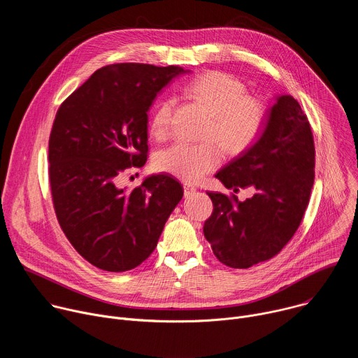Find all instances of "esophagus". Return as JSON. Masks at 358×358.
<instances>
[{
  "label": "esophagus",
  "mask_w": 358,
  "mask_h": 358,
  "mask_svg": "<svg viewBox=\"0 0 358 358\" xmlns=\"http://www.w3.org/2000/svg\"><path fill=\"white\" fill-rule=\"evenodd\" d=\"M195 191H196V188H195L192 184H189V182H184V195H185V196L192 195Z\"/></svg>",
  "instance_id": "esophagus-1"
}]
</instances>
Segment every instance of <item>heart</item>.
<instances>
[{
  "label": "heart",
  "instance_id": "b5f03b06",
  "mask_svg": "<svg viewBox=\"0 0 358 358\" xmlns=\"http://www.w3.org/2000/svg\"><path fill=\"white\" fill-rule=\"evenodd\" d=\"M187 92L206 106L213 122L207 136L217 138L229 155H238L257 141L265 130L268 120L266 103L245 94L243 83L225 72H208L187 85ZM176 100L169 96L159 101L151 116V133L166 138L171 131ZM215 140L201 143L176 141L163 148L156 166L184 181H198L222 162V148Z\"/></svg>",
  "mask_w": 358,
  "mask_h": 358
}]
</instances>
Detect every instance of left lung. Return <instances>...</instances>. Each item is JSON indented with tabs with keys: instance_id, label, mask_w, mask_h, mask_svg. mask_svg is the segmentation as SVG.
I'll list each match as a JSON object with an SVG mask.
<instances>
[{
	"instance_id": "left-lung-1",
	"label": "left lung",
	"mask_w": 358,
	"mask_h": 358,
	"mask_svg": "<svg viewBox=\"0 0 358 358\" xmlns=\"http://www.w3.org/2000/svg\"><path fill=\"white\" fill-rule=\"evenodd\" d=\"M315 140L299 101L276 99L258 141L242 151L215 177L250 198L208 192L214 211L203 235L220 262L246 269L272 259L297 231L315 182Z\"/></svg>"
}]
</instances>
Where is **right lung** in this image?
<instances>
[{"instance_id": "obj_1", "label": "right lung", "mask_w": 358, "mask_h": 358, "mask_svg": "<svg viewBox=\"0 0 358 358\" xmlns=\"http://www.w3.org/2000/svg\"><path fill=\"white\" fill-rule=\"evenodd\" d=\"M178 66L115 64L97 69L57 112L49 136V182L58 222L93 266L124 272L156 249L181 201L169 174L123 188L124 171L147 162V112Z\"/></svg>"}]
</instances>
